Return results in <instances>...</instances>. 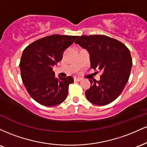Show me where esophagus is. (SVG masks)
<instances>
[{"mask_svg": "<svg viewBox=\"0 0 147 147\" xmlns=\"http://www.w3.org/2000/svg\"><path fill=\"white\" fill-rule=\"evenodd\" d=\"M74 80L77 81V82H80V81L82 80V79L80 78V77H74Z\"/></svg>", "mask_w": 147, "mask_h": 147, "instance_id": "1", "label": "esophagus"}]
</instances>
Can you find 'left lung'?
I'll return each instance as SVG.
<instances>
[{"instance_id": "8db88e82", "label": "left lung", "mask_w": 147, "mask_h": 147, "mask_svg": "<svg viewBox=\"0 0 147 147\" xmlns=\"http://www.w3.org/2000/svg\"><path fill=\"white\" fill-rule=\"evenodd\" d=\"M75 43L90 55V68L102 72L99 81L90 82L85 92L89 102L104 106L113 102L129 80L132 59L129 50L120 41L104 35L81 36Z\"/></svg>"}]
</instances>
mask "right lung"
Listing matches in <instances>:
<instances>
[{"label":"right lung","mask_w":147,"mask_h":147,"mask_svg":"<svg viewBox=\"0 0 147 147\" xmlns=\"http://www.w3.org/2000/svg\"><path fill=\"white\" fill-rule=\"evenodd\" d=\"M77 37L51 35L33 42L23 50L19 64L22 81L32 98L38 104L56 106L68 96L73 78L71 76L57 78L52 68L61 61L63 52Z\"/></svg>","instance_id":"obj_1"}]
</instances>
